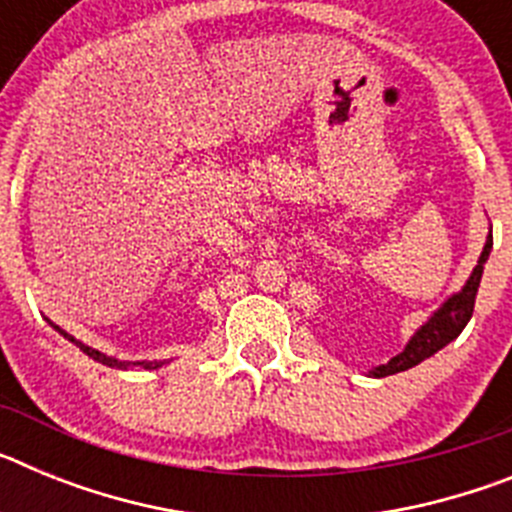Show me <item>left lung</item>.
I'll return each mask as SVG.
<instances>
[{"label":"left lung","instance_id":"8db88e82","mask_svg":"<svg viewBox=\"0 0 512 512\" xmlns=\"http://www.w3.org/2000/svg\"><path fill=\"white\" fill-rule=\"evenodd\" d=\"M490 248H492V235L487 238L485 251H482V256H479L477 266H474L472 271V277H469V282L464 284V289H461L459 295L451 297V300L446 302V305H443L441 310H438L413 338H410V343L405 346L402 354H397L390 364L377 366V369L372 372V377H390V374L413 369L415 364H420V361H425L428 356L436 354V351H441L446 343H451L456 336H459L461 330H464V325L469 323V318H472L479 279H482V269H485V261L487 256H490Z\"/></svg>","mask_w":512,"mask_h":512}]
</instances>
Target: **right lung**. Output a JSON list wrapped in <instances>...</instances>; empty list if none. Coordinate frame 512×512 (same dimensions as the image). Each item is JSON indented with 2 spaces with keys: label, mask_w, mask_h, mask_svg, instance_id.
I'll return each mask as SVG.
<instances>
[{
  "label": "right lung",
  "mask_w": 512,
  "mask_h": 512,
  "mask_svg": "<svg viewBox=\"0 0 512 512\" xmlns=\"http://www.w3.org/2000/svg\"><path fill=\"white\" fill-rule=\"evenodd\" d=\"M53 328L58 330V333H63L61 328H58V325H53ZM63 336L69 338L71 343H76V346L81 348V351H84V354L87 356H92L94 361H99V364H104V366H112V369H125V361H117V359H112V356H104V354H99V351H94V348H89V346H84V343L81 341H76V338H71L69 333H63ZM140 366H146V369H156V366H161V361H151V364H140Z\"/></svg>",
  "instance_id": "add662e5"
}]
</instances>
